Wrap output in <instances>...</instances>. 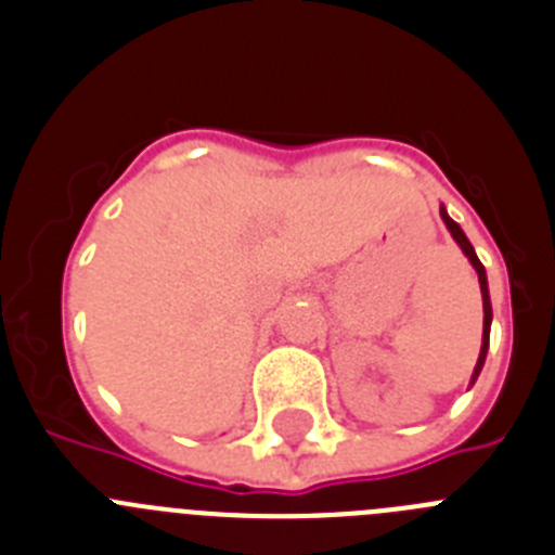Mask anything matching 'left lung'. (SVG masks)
I'll return each instance as SVG.
<instances>
[{
	"instance_id": "left-lung-1",
	"label": "left lung",
	"mask_w": 555,
	"mask_h": 555,
	"mask_svg": "<svg viewBox=\"0 0 555 555\" xmlns=\"http://www.w3.org/2000/svg\"><path fill=\"white\" fill-rule=\"evenodd\" d=\"M439 216H442V221H446V227L451 229L453 241H456L459 246H462L464 257H467V259H470V262H473V268H476V273H478V284H481V296H483V343H481V353H478L476 371H473V382H476L478 373H481V367H483V359H487V348H489V321H492V307H489V289H487V271H483L481 259H478V257H476V251H473L470 241H467V237H464L462 227H459V223L453 221L451 216H448L446 207L439 209Z\"/></svg>"
}]
</instances>
